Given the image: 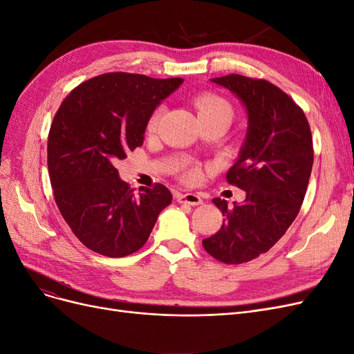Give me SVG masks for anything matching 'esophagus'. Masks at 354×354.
Here are the masks:
<instances>
[{
  "instance_id": "1",
  "label": "esophagus",
  "mask_w": 354,
  "mask_h": 354,
  "mask_svg": "<svg viewBox=\"0 0 354 354\" xmlns=\"http://www.w3.org/2000/svg\"><path fill=\"white\" fill-rule=\"evenodd\" d=\"M176 198H178V203H180V204L200 205L203 203V200L200 198V195H197V194H179Z\"/></svg>"
}]
</instances>
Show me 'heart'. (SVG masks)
Here are the masks:
<instances>
[{
    "mask_svg": "<svg viewBox=\"0 0 354 354\" xmlns=\"http://www.w3.org/2000/svg\"><path fill=\"white\" fill-rule=\"evenodd\" d=\"M195 109L198 112L200 120H207V118H227V120L232 121L233 116V109L230 106V103L220 97L214 93H203L198 95L194 99ZM160 121V112L156 111L147 122V133H154L157 125H159ZM198 178V169L197 167H189L187 169V172L184 174V179L187 182H192Z\"/></svg>",
    "mask_w": 354,
    "mask_h": 354,
    "instance_id": "b5f03b06",
    "label": "heart"
}]
</instances>
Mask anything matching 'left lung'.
Segmentation results:
<instances>
[{
    "label": "left lung",
    "mask_w": 354,
    "mask_h": 354,
    "mask_svg": "<svg viewBox=\"0 0 354 354\" xmlns=\"http://www.w3.org/2000/svg\"><path fill=\"white\" fill-rule=\"evenodd\" d=\"M213 82L233 91L248 111L246 140L226 175L246 197L233 207L213 200L223 225L203 246L220 263L242 264L267 252L296 218L312 172V133L302 108L264 78L229 74Z\"/></svg>",
    "instance_id": "left-lung-1"
}]
</instances>
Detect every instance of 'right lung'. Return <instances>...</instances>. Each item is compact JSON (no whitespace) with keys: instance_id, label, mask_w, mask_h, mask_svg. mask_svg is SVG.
Listing matches in <instances>:
<instances>
[{"instance_id":"obj_1","label":"right lung","mask_w":354,"mask_h":354,"mask_svg":"<svg viewBox=\"0 0 354 354\" xmlns=\"http://www.w3.org/2000/svg\"><path fill=\"white\" fill-rule=\"evenodd\" d=\"M184 78L106 73L78 84L61 103L48 136V172L64 220L84 246L111 258L137 252L172 203L162 185L136 194L115 162L142 146L157 104Z\"/></svg>"}]
</instances>
